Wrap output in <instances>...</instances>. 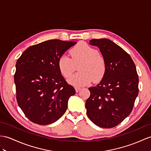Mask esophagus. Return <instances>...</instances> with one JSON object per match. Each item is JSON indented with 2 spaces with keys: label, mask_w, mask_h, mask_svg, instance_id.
Wrapping results in <instances>:
<instances>
[{
  "label": "esophagus",
  "mask_w": 151,
  "mask_h": 151,
  "mask_svg": "<svg viewBox=\"0 0 151 151\" xmlns=\"http://www.w3.org/2000/svg\"><path fill=\"white\" fill-rule=\"evenodd\" d=\"M81 90V88H79V87H75V90H76V91L77 93L78 92H79V91Z\"/></svg>",
  "instance_id": "obj_1"
}]
</instances>
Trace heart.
<instances>
[{"label": "heart", "mask_w": 151, "mask_h": 151, "mask_svg": "<svg viewBox=\"0 0 151 151\" xmlns=\"http://www.w3.org/2000/svg\"><path fill=\"white\" fill-rule=\"evenodd\" d=\"M72 59L63 54L58 61L59 70L64 78H68L79 63V72L72 76L68 83L75 86L88 85L94 80L99 82L104 78L107 66L105 58L99 53L95 48L87 43L80 42L70 50Z\"/></svg>", "instance_id": "heart-1"}]
</instances>
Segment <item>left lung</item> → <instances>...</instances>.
<instances>
[{"mask_svg": "<svg viewBox=\"0 0 151 151\" xmlns=\"http://www.w3.org/2000/svg\"><path fill=\"white\" fill-rule=\"evenodd\" d=\"M106 61V72L100 83L89 88L86 101L88 118L104 128L116 126L129 115L138 94V76L131 56L111 40L92 39Z\"/></svg>", "mask_w": 151, "mask_h": 151, "instance_id": "obj_1", "label": "left lung"}]
</instances>
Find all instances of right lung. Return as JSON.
Segmentation results:
<instances>
[{
  "label": "right lung",
  "mask_w": 151,
  "mask_h": 151,
  "mask_svg": "<svg viewBox=\"0 0 151 151\" xmlns=\"http://www.w3.org/2000/svg\"><path fill=\"white\" fill-rule=\"evenodd\" d=\"M76 43L50 40L29 47L18 59L14 76L17 101L28 119L40 125L61 118L76 93L59 70V58Z\"/></svg>",
  "instance_id": "1"
}]
</instances>
